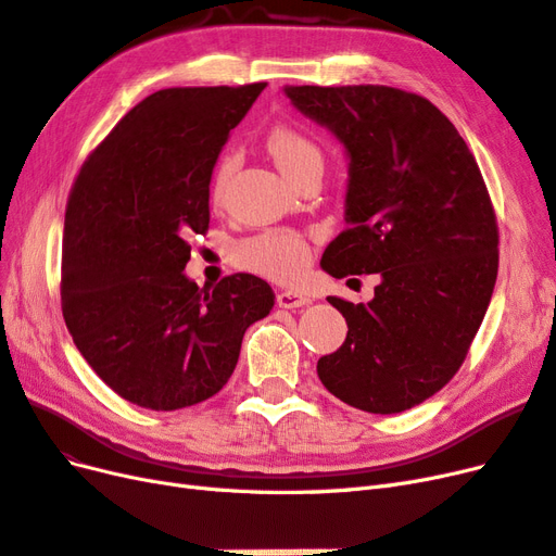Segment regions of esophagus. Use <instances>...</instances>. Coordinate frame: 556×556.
<instances>
[{"label":"esophagus","instance_id":"esophagus-1","mask_svg":"<svg viewBox=\"0 0 556 556\" xmlns=\"http://www.w3.org/2000/svg\"><path fill=\"white\" fill-rule=\"evenodd\" d=\"M312 300L304 295V293H298V291H279L277 293V304L281 309H298V307H304V304H309Z\"/></svg>","mask_w":556,"mask_h":556}]
</instances>
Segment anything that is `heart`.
<instances>
[{
    "label": "heart",
    "mask_w": 556,
    "mask_h": 556,
    "mask_svg": "<svg viewBox=\"0 0 556 556\" xmlns=\"http://www.w3.org/2000/svg\"><path fill=\"white\" fill-rule=\"evenodd\" d=\"M267 148H270V154L275 156L281 173L289 175L291 180L307 166L324 164V154H320L316 140L302 129L293 127V124H277V127L267 134ZM232 170H236V156L226 154L219 161L217 170H214V205H224ZM309 258V242L295 230H265L261 236L249 238L236 247V261L242 267L277 281L298 279L307 270Z\"/></svg>",
    "instance_id": "b5f03b06"
}]
</instances>
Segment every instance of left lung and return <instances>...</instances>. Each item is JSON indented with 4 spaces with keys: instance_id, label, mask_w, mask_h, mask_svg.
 I'll return each instance as SVG.
<instances>
[{
    "instance_id": "8db88e82",
    "label": "left lung",
    "mask_w": 556,
    "mask_h": 556,
    "mask_svg": "<svg viewBox=\"0 0 556 556\" xmlns=\"http://www.w3.org/2000/svg\"><path fill=\"white\" fill-rule=\"evenodd\" d=\"M349 156L346 230L320 267L379 275L365 304L330 295L346 339L316 365L334 397L402 414L439 392L469 353L498 270V228L467 142L432 101L386 85L283 87Z\"/></svg>"
}]
</instances>
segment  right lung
I'll return each mask as SVG.
<instances>
[{
	"instance_id": "1",
	"label": "right lung",
	"mask_w": 556,
	"mask_h": 556,
	"mask_svg": "<svg viewBox=\"0 0 556 556\" xmlns=\"http://www.w3.org/2000/svg\"><path fill=\"white\" fill-rule=\"evenodd\" d=\"M265 83L170 87L142 99L87 156L68 193L62 314L80 355L119 397L175 410L217 395L244 330L275 307L238 273L185 275L187 238L210 226V180Z\"/></svg>"
}]
</instances>
